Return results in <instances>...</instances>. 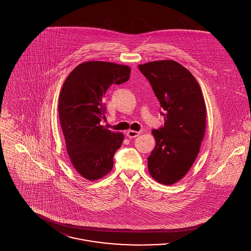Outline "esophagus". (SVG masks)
<instances>
[{
	"label": "esophagus",
	"instance_id": "34e87169",
	"mask_svg": "<svg viewBox=\"0 0 251 251\" xmlns=\"http://www.w3.org/2000/svg\"><path fill=\"white\" fill-rule=\"evenodd\" d=\"M139 134H140L139 131H131V130L127 131V136H128L129 138H135V137H137Z\"/></svg>",
	"mask_w": 251,
	"mask_h": 251
}]
</instances>
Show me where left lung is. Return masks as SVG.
<instances>
[{
    "label": "left lung",
    "instance_id": "8db88e82",
    "mask_svg": "<svg viewBox=\"0 0 251 251\" xmlns=\"http://www.w3.org/2000/svg\"><path fill=\"white\" fill-rule=\"evenodd\" d=\"M160 105L165 125L151 131L156 145L148 157L149 172L170 185L183 178L200 152L206 128L202 92L191 72L178 62L161 60L138 65Z\"/></svg>",
    "mask_w": 251,
    "mask_h": 251
}]
</instances>
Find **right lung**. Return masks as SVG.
<instances>
[{
	"label": "right lung",
	"mask_w": 251,
	"mask_h": 251,
	"mask_svg": "<svg viewBox=\"0 0 251 251\" xmlns=\"http://www.w3.org/2000/svg\"><path fill=\"white\" fill-rule=\"evenodd\" d=\"M130 73L128 66L88 61L78 65L63 84L60 125L71 162L84 179H100L113 168L124 135L100 125L106 119L102 99L112 84L127 82Z\"/></svg>",
	"instance_id": "1"
}]
</instances>
